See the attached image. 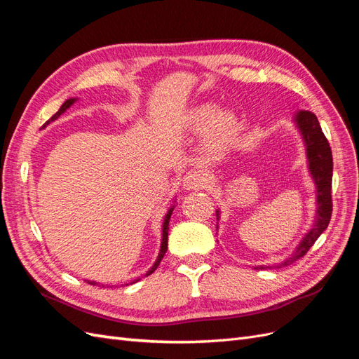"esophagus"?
<instances>
[{
  "label": "esophagus",
  "instance_id": "obj_1",
  "mask_svg": "<svg viewBox=\"0 0 359 359\" xmlns=\"http://www.w3.org/2000/svg\"><path fill=\"white\" fill-rule=\"evenodd\" d=\"M206 184V177L201 169H190L182 178V186L186 190H198Z\"/></svg>",
  "mask_w": 359,
  "mask_h": 359
}]
</instances>
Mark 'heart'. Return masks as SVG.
<instances>
[{"label": "heart", "instance_id": "b5f03b06", "mask_svg": "<svg viewBox=\"0 0 359 359\" xmlns=\"http://www.w3.org/2000/svg\"><path fill=\"white\" fill-rule=\"evenodd\" d=\"M191 126L206 130V140L211 145H222L232 136L236 128V116L229 111L217 112L212 104H201L191 112Z\"/></svg>", "mask_w": 359, "mask_h": 359}]
</instances>
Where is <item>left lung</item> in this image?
Segmentation results:
<instances>
[{"mask_svg":"<svg viewBox=\"0 0 359 359\" xmlns=\"http://www.w3.org/2000/svg\"><path fill=\"white\" fill-rule=\"evenodd\" d=\"M293 121H295L297 127L299 128L304 144H306L309 170L314 184H316L318 210H316V220H314L313 227L307 232V235L302 238V241L298 244L295 252H293L289 257H286L283 262L274 265V268L287 266L306 255L311 248V245L316 243L318 238L322 235V232L328 227L331 214H332V199H331L332 153H331V147L328 144V139L325 137L318 118L313 112L301 111L297 114L295 118H293ZM217 219H219V210H217ZM260 268H273V266H260Z\"/></svg>","mask_w":359,"mask_h":359,"instance_id":"obj_1","label":"left lung"}]
</instances>
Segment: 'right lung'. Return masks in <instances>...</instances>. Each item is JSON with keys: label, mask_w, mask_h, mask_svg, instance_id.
<instances>
[{"label": "right lung", "mask_w": 359, "mask_h": 359, "mask_svg": "<svg viewBox=\"0 0 359 359\" xmlns=\"http://www.w3.org/2000/svg\"><path fill=\"white\" fill-rule=\"evenodd\" d=\"M76 102V99H69V100H66L62 103V106L60 107V111L53 115L50 119H48V121L43 124V127L41 128H45L49 123H52V121H55V119L62 114V112H66L69 107L73 104ZM172 211H173V206L172 208L168 211V214H166V217H165V222H163V235H161V245H160V253H158V256H157V259H156V262H154V265L151 266V269L149 271H147V274H145V277L147 276H149V274H153L154 271L157 269V266L160 265V262H161V259H163V256H165V253L168 252V232H169V220H170V215H172ZM140 278H137V280H135L133 283H136V281H139ZM86 283H90V285H99V283H95V281H90V280H86Z\"/></svg>", "instance_id": "add662e5"}]
</instances>
